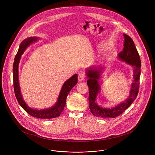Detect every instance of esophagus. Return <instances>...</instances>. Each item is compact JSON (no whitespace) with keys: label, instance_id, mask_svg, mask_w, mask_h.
I'll return each mask as SVG.
<instances>
[{"label":"esophagus","instance_id":"1","mask_svg":"<svg viewBox=\"0 0 155 155\" xmlns=\"http://www.w3.org/2000/svg\"><path fill=\"white\" fill-rule=\"evenodd\" d=\"M85 78V73L83 71H81L78 74V80L79 81H84Z\"/></svg>","mask_w":155,"mask_h":155}]
</instances>
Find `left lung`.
<instances>
[{
  "mask_svg": "<svg viewBox=\"0 0 155 155\" xmlns=\"http://www.w3.org/2000/svg\"><path fill=\"white\" fill-rule=\"evenodd\" d=\"M125 42L122 51L119 54V58L134 67V81L128 98L114 108L106 109L98 106L95 103V98L100 90L98 79L101 71V68H91L87 70L89 79L87 84L89 89V102L91 112L95 116L103 118H114L119 116L127 109L136 99L139 91L140 77L141 71V60L138 52L133 39L127 35L124 34Z\"/></svg>",
  "mask_w": 155,
  "mask_h": 155,
  "instance_id": "obj_1",
  "label": "left lung"
}]
</instances>
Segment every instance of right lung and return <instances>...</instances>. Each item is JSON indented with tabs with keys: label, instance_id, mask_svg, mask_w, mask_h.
<instances>
[{
	"label": "right lung",
	"instance_id": "right-lung-1",
	"mask_svg": "<svg viewBox=\"0 0 155 155\" xmlns=\"http://www.w3.org/2000/svg\"><path fill=\"white\" fill-rule=\"evenodd\" d=\"M37 38L30 37L24 40L20 45L18 51L14 59V65H13V79H14V89L16 98L22 107V109L27 113L31 116L41 119H52L58 117L61 112L64 110L66 106V101L67 97L69 94L71 89L77 84L78 82V74H75L64 84L61 92L60 93L58 101L52 107L44 109V110H35L30 108L25 103L22 99V96L20 92V88L18 82V64L21 58V55L26 48L33 43L37 41Z\"/></svg>",
	"mask_w": 155,
	"mask_h": 155
}]
</instances>
